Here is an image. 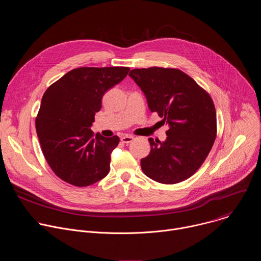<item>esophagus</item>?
<instances>
[{
	"label": "esophagus",
	"instance_id": "1",
	"mask_svg": "<svg viewBox=\"0 0 261 261\" xmlns=\"http://www.w3.org/2000/svg\"><path fill=\"white\" fill-rule=\"evenodd\" d=\"M132 140H134V137L132 135H124L121 137V141L124 143H130Z\"/></svg>",
	"mask_w": 261,
	"mask_h": 261
}]
</instances>
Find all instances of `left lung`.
<instances>
[{"mask_svg":"<svg viewBox=\"0 0 261 261\" xmlns=\"http://www.w3.org/2000/svg\"><path fill=\"white\" fill-rule=\"evenodd\" d=\"M129 76L143 92L150 110L168 126L165 141L148 138L151 153L140 161L142 171L162 184L189 178L204 162L216 139L212 98L178 69H133Z\"/></svg>","mask_w":261,"mask_h":261,"instance_id":"left-lung-1","label":"left lung"}]
</instances>
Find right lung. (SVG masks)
Instances as JSON below:
<instances>
[{"mask_svg":"<svg viewBox=\"0 0 261 261\" xmlns=\"http://www.w3.org/2000/svg\"><path fill=\"white\" fill-rule=\"evenodd\" d=\"M128 67H82L66 73L44 93L36 130L43 155L53 171L77 187L107 175L110 155L120 138L94 136L91 127L104 94L120 84Z\"/></svg>","mask_w":261,"mask_h":261,"instance_id":"1","label":"right lung"}]
</instances>
